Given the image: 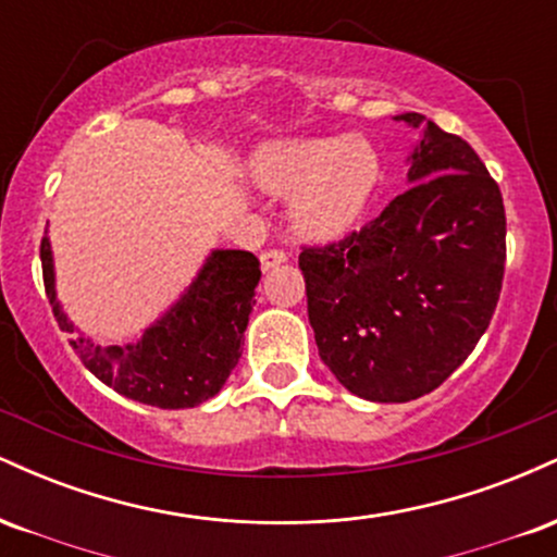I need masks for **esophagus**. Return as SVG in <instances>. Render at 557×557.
I'll list each match as a JSON object with an SVG mask.
<instances>
[{
    "label": "esophagus",
    "instance_id": "34e87169",
    "mask_svg": "<svg viewBox=\"0 0 557 557\" xmlns=\"http://www.w3.org/2000/svg\"><path fill=\"white\" fill-rule=\"evenodd\" d=\"M285 261H287V253L280 251V248H272V251L261 253V270H264V272L277 270V267L285 264Z\"/></svg>",
    "mask_w": 557,
    "mask_h": 557
}]
</instances>
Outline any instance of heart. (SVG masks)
I'll list each match as a JSON object with an SVG mask.
<instances>
[{"instance_id": "b5f03b06", "label": "heart", "mask_w": 557, "mask_h": 557, "mask_svg": "<svg viewBox=\"0 0 557 557\" xmlns=\"http://www.w3.org/2000/svg\"><path fill=\"white\" fill-rule=\"evenodd\" d=\"M248 175L267 194H293L290 222L304 238L332 240L367 212L382 162L367 138L298 136L261 144Z\"/></svg>"}]
</instances>
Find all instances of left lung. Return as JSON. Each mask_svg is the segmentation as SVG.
<instances>
[{
  "instance_id": "obj_1",
  "label": "left lung",
  "mask_w": 557,
  "mask_h": 557,
  "mask_svg": "<svg viewBox=\"0 0 557 557\" xmlns=\"http://www.w3.org/2000/svg\"><path fill=\"white\" fill-rule=\"evenodd\" d=\"M408 183L376 220L324 248H304L309 322L337 382L374 403L432 393L490 327L505 272L497 183L463 138L424 114Z\"/></svg>"
}]
</instances>
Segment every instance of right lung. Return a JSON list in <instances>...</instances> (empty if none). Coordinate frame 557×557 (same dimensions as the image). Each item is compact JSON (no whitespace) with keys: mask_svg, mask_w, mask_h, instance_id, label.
Returning a JSON list of instances; mask_svg holds the SVG:
<instances>
[{"mask_svg":"<svg viewBox=\"0 0 557 557\" xmlns=\"http://www.w3.org/2000/svg\"><path fill=\"white\" fill-rule=\"evenodd\" d=\"M47 298L83 367L125 398L157 408H194L214 398L240 359V341L261 277L251 251L214 248L194 283L146 327L138 343L99 345L70 322L54 287L49 235L41 240Z\"/></svg>","mask_w":557,"mask_h":557,"instance_id":"obj_1","label":"right lung"}]
</instances>
